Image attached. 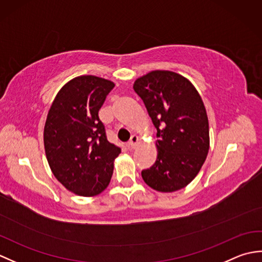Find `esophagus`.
I'll return each mask as SVG.
<instances>
[{
  "instance_id": "obj_1",
  "label": "esophagus",
  "mask_w": 262,
  "mask_h": 262,
  "mask_svg": "<svg viewBox=\"0 0 262 262\" xmlns=\"http://www.w3.org/2000/svg\"><path fill=\"white\" fill-rule=\"evenodd\" d=\"M137 144H138V137L136 135H133L132 138H130V141L128 142V147L134 149L137 146Z\"/></svg>"
}]
</instances>
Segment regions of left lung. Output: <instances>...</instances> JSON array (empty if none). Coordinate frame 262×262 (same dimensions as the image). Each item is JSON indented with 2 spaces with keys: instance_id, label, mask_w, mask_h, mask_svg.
Listing matches in <instances>:
<instances>
[{
  "instance_id": "left-lung-1",
  "label": "left lung",
  "mask_w": 262,
  "mask_h": 262,
  "mask_svg": "<svg viewBox=\"0 0 262 262\" xmlns=\"http://www.w3.org/2000/svg\"><path fill=\"white\" fill-rule=\"evenodd\" d=\"M138 94L157 128L158 159L142 171L154 190L172 192L189 185L209 149L208 118L202 98L186 77L171 71H152L137 79Z\"/></svg>"
}]
</instances>
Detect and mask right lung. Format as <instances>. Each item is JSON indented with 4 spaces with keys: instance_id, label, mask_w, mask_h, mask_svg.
Listing matches in <instances>:
<instances>
[{
    "instance_id": "obj_1",
    "label": "right lung",
    "mask_w": 262,
    "mask_h": 262,
    "mask_svg": "<svg viewBox=\"0 0 262 262\" xmlns=\"http://www.w3.org/2000/svg\"><path fill=\"white\" fill-rule=\"evenodd\" d=\"M114 82L77 76L60 89L48 111L43 144L55 178L79 196L92 197L108 187L120 147L108 142L99 110Z\"/></svg>"
}]
</instances>
